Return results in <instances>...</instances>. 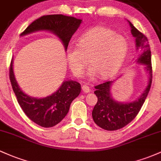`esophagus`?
Here are the masks:
<instances>
[{
	"label": "esophagus",
	"mask_w": 161,
	"mask_h": 161,
	"mask_svg": "<svg viewBox=\"0 0 161 161\" xmlns=\"http://www.w3.org/2000/svg\"><path fill=\"white\" fill-rule=\"evenodd\" d=\"M82 91H83L84 93H88V92H90V89H89V86H87V85H86H86H83V86H82Z\"/></svg>",
	"instance_id": "1"
}]
</instances>
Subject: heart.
<instances>
[{
	"mask_svg": "<svg viewBox=\"0 0 161 161\" xmlns=\"http://www.w3.org/2000/svg\"><path fill=\"white\" fill-rule=\"evenodd\" d=\"M76 46L69 47L66 51L69 66L76 77L82 75L89 63L92 66L89 76L112 77L123 64L128 51L126 39L105 26L90 29L79 37Z\"/></svg>",
	"mask_w": 161,
	"mask_h": 161,
	"instance_id": "heart-1",
	"label": "heart"
}]
</instances>
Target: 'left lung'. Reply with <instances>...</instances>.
<instances>
[{
  "mask_svg": "<svg viewBox=\"0 0 161 161\" xmlns=\"http://www.w3.org/2000/svg\"><path fill=\"white\" fill-rule=\"evenodd\" d=\"M131 27L130 32L135 38L137 49L141 48V54L137 62L146 65V69L150 73L148 86L140 98L131 103H118L112 98L110 87L112 82H105L95 86L94 93L98 98V102L92 110V118L95 123L100 128L107 130L121 129L129 124L140 112L143 104L149 93L152 82V66L151 52L148 39L144 33L129 22Z\"/></svg>",
  "mask_w": 161,
  "mask_h": 161,
  "instance_id": "8db88e82",
  "label": "left lung"
}]
</instances>
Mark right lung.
I'll use <instances>...</instances> for the list:
<instances>
[{
  "label": "right lung",
  "instance_id": "obj_1",
  "mask_svg": "<svg viewBox=\"0 0 161 161\" xmlns=\"http://www.w3.org/2000/svg\"><path fill=\"white\" fill-rule=\"evenodd\" d=\"M82 20L63 14L44 15L32 22L21 36L36 31L47 30L61 39L67 49L70 39L80 26ZM10 83L19 105L32 121L43 128L59 123L69 110L70 104L79 95L81 86L75 81H66L59 89L45 98H34L24 94L19 88L13 72V60L9 69Z\"/></svg>",
  "mask_w": 161,
  "mask_h": 161
}]
</instances>
